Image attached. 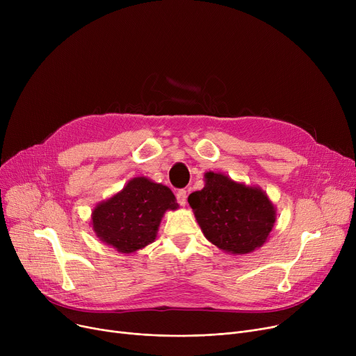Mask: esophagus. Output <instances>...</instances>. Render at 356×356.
I'll return each mask as SVG.
<instances>
[{"mask_svg": "<svg viewBox=\"0 0 356 356\" xmlns=\"http://www.w3.org/2000/svg\"><path fill=\"white\" fill-rule=\"evenodd\" d=\"M176 197H177V202L181 204V207H184L186 200H188V195H186V191H177Z\"/></svg>", "mask_w": 356, "mask_h": 356, "instance_id": "obj_1", "label": "esophagus"}]
</instances>
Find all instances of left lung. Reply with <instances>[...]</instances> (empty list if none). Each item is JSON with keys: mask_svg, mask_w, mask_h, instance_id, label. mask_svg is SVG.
I'll use <instances>...</instances> for the list:
<instances>
[{"mask_svg": "<svg viewBox=\"0 0 356 356\" xmlns=\"http://www.w3.org/2000/svg\"><path fill=\"white\" fill-rule=\"evenodd\" d=\"M188 200L204 238L234 255L263 247L277 219L275 207L259 186L235 181L223 173H204V188Z\"/></svg>", "mask_w": 356, "mask_h": 356, "instance_id": "1", "label": "left lung"}]
</instances>
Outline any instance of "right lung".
<instances>
[{
  "label": "right lung",
  "instance_id": "add662e5",
  "mask_svg": "<svg viewBox=\"0 0 356 356\" xmlns=\"http://www.w3.org/2000/svg\"><path fill=\"white\" fill-rule=\"evenodd\" d=\"M176 209L179 203L167 186L140 176L99 202L90 225L104 244L129 255L154 242L164 213Z\"/></svg>",
  "mask_w": 356,
  "mask_h": 356
}]
</instances>
